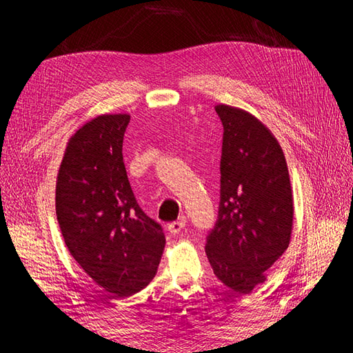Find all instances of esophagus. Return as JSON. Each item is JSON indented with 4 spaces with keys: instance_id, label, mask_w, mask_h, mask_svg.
Listing matches in <instances>:
<instances>
[{
    "instance_id": "esophagus-1",
    "label": "esophagus",
    "mask_w": 353,
    "mask_h": 353,
    "mask_svg": "<svg viewBox=\"0 0 353 353\" xmlns=\"http://www.w3.org/2000/svg\"><path fill=\"white\" fill-rule=\"evenodd\" d=\"M185 223H186L185 216H182V219H179L177 221L170 223L168 226H167V229H168V232H170L171 235H179L182 232V229L185 228Z\"/></svg>"
}]
</instances>
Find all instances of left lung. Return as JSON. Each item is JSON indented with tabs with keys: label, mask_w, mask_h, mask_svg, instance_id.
<instances>
[{
	"label": "left lung",
	"mask_w": 353,
	"mask_h": 353,
	"mask_svg": "<svg viewBox=\"0 0 353 353\" xmlns=\"http://www.w3.org/2000/svg\"><path fill=\"white\" fill-rule=\"evenodd\" d=\"M223 123L219 220L208 235L214 274L239 294L265 282L291 241L292 190L279 142L256 117L216 104Z\"/></svg>",
	"instance_id": "1"
}]
</instances>
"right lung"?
I'll use <instances>...</instances> for the list:
<instances>
[{"label":"right lung","instance_id":"add662e5","mask_svg":"<svg viewBox=\"0 0 353 353\" xmlns=\"http://www.w3.org/2000/svg\"><path fill=\"white\" fill-rule=\"evenodd\" d=\"M129 114L97 117L70 138L56 183V215L71 256L112 297L153 279L165 247L159 223L133 196L123 161Z\"/></svg>","mask_w":353,"mask_h":353}]
</instances>
